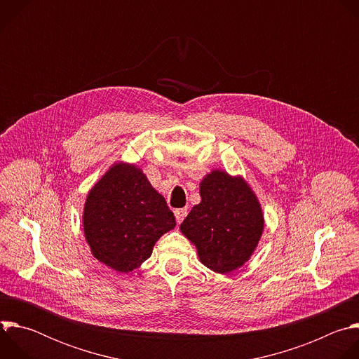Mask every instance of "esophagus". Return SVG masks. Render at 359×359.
I'll list each match as a JSON object with an SVG mask.
<instances>
[{"label":"esophagus","instance_id":"esophagus-1","mask_svg":"<svg viewBox=\"0 0 359 359\" xmlns=\"http://www.w3.org/2000/svg\"><path fill=\"white\" fill-rule=\"evenodd\" d=\"M186 216H187V208L176 209V210H175V217H176V222H177V223H182Z\"/></svg>","mask_w":359,"mask_h":359}]
</instances>
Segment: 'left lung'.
Returning <instances> with one entry per match:
<instances>
[{
	"label": "left lung",
	"mask_w": 359,
	"mask_h": 359,
	"mask_svg": "<svg viewBox=\"0 0 359 359\" xmlns=\"http://www.w3.org/2000/svg\"><path fill=\"white\" fill-rule=\"evenodd\" d=\"M201 201L180 224L197 247L198 259L216 273L241 267L257 245L264 219L260 203L247 183L215 170L200 183Z\"/></svg>",
	"instance_id": "8db88e82"
}]
</instances>
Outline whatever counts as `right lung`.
Wrapping results in <instances>:
<instances>
[{
  "label": "right lung",
  "instance_id": "obj_1",
  "mask_svg": "<svg viewBox=\"0 0 359 359\" xmlns=\"http://www.w3.org/2000/svg\"><path fill=\"white\" fill-rule=\"evenodd\" d=\"M175 226L163 196L130 165H115L85 203L83 230L93 255L121 273L147 260L155 243Z\"/></svg>",
  "mask_w": 359,
  "mask_h": 359
}]
</instances>
